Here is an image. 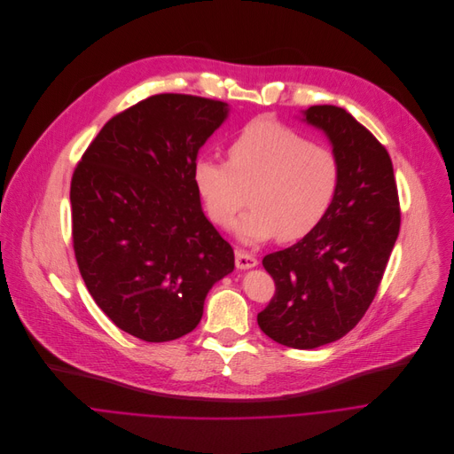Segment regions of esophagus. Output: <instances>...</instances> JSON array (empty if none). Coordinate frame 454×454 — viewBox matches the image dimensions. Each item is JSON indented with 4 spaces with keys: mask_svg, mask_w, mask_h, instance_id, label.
Listing matches in <instances>:
<instances>
[{
    "mask_svg": "<svg viewBox=\"0 0 454 454\" xmlns=\"http://www.w3.org/2000/svg\"><path fill=\"white\" fill-rule=\"evenodd\" d=\"M255 264H257V259H255V255H252V254H247V252H241V250H238V252H236V266H238L239 270L254 268Z\"/></svg>",
    "mask_w": 454,
    "mask_h": 454,
    "instance_id": "obj_1",
    "label": "esophagus"
}]
</instances>
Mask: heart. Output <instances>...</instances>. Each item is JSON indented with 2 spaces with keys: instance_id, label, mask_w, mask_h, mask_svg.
I'll return each mask as SVG.
<instances>
[{
  "instance_id": "obj_1",
  "label": "heart",
  "mask_w": 454,
  "mask_h": 454,
  "mask_svg": "<svg viewBox=\"0 0 454 454\" xmlns=\"http://www.w3.org/2000/svg\"><path fill=\"white\" fill-rule=\"evenodd\" d=\"M227 157L229 164L197 160L193 178L209 218L223 229L250 193L252 209L236 227L245 243L306 238L324 222L340 190L338 155L278 120L250 121L229 143Z\"/></svg>"
}]
</instances>
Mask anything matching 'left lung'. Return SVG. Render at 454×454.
Returning <instances> with one entry per match:
<instances>
[{
	"label": "left lung",
	"instance_id": "obj_1",
	"mask_svg": "<svg viewBox=\"0 0 454 454\" xmlns=\"http://www.w3.org/2000/svg\"><path fill=\"white\" fill-rule=\"evenodd\" d=\"M340 159L341 183L324 222L299 243L262 257L276 294L257 315L261 331L294 348L345 336L367 313L401 227L399 193L387 148L345 109L313 106Z\"/></svg>",
	"mask_w": 454,
	"mask_h": 454
}]
</instances>
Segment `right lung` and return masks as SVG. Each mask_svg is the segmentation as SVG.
Segmentation results:
<instances>
[{"instance_id": "1", "label": "right lung", "mask_w": 454, "mask_h": 454, "mask_svg": "<svg viewBox=\"0 0 454 454\" xmlns=\"http://www.w3.org/2000/svg\"><path fill=\"white\" fill-rule=\"evenodd\" d=\"M227 104L164 93L111 118L71 178V236L82 279L125 333H192L234 250L204 216L193 169Z\"/></svg>"}]
</instances>
